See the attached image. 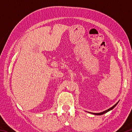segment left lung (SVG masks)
I'll return each instance as SVG.
<instances>
[{
    "label": "left lung",
    "mask_w": 132,
    "mask_h": 132,
    "mask_svg": "<svg viewBox=\"0 0 132 132\" xmlns=\"http://www.w3.org/2000/svg\"><path fill=\"white\" fill-rule=\"evenodd\" d=\"M118 102H117V104H115L114 105H113V106H112L111 108H109L108 109H107V110H106V111H105L102 112H100V113H93V114H94V115H103V114H104V113H106V112H108V111H111V110H112V109L114 108L116 106V105H117L118 104ZM89 113H91V112H89Z\"/></svg>",
    "instance_id": "obj_1"
}]
</instances>
